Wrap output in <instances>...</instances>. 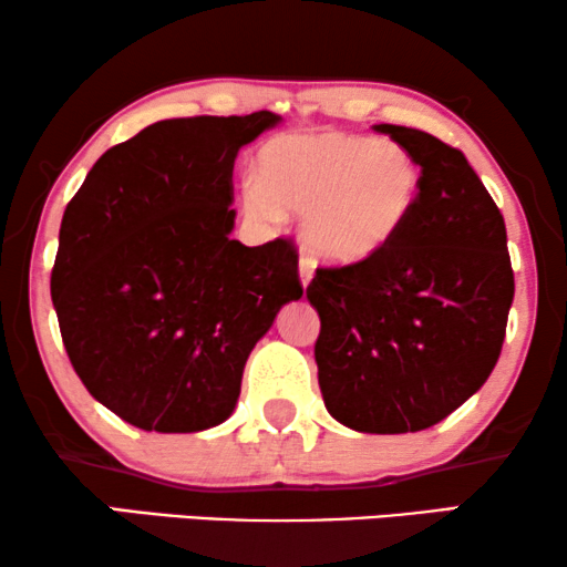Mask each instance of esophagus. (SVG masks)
<instances>
[{"label":"esophagus","mask_w":567,"mask_h":567,"mask_svg":"<svg viewBox=\"0 0 567 567\" xmlns=\"http://www.w3.org/2000/svg\"><path fill=\"white\" fill-rule=\"evenodd\" d=\"M312 276H315V266H312V260L309 258H301L299 260V281H301V286H309V281H312Z\"/></svg>","instance_id":"34e87169"}]
</instances>
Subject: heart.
<instances>
[{
    "label": "heart",
    "instance_id": "obj_1",
    "mask_svg": "<svg viewBox=\"0 0 567 567\" xmlns=\"http://www.w3.org/2000/svg\"><path fill=\"white\" fill-rule=\"evenodd\" d=\"M421 185V165L402 144L320 131L262 146L245 206L266 221L301 214V237L317 258L355 266L402 235Z\"/></svg>",
    "mask_w": 567,
    "mask_h": 567
}]
</instances>
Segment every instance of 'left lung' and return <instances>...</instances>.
Wrapping results in <instances>:
<instances>
[{"label":"left lung","mask_w":567,"mask_h":567,"mask_svg":"<svg viewBox=\"0 0 567 567\" xmlns=\"http://www.w3.org/2000/svg\"><path fill=\"white\" fill-rule=\"evenodd\" d=\"M405 146L423 185L382 255L317 268V379L328 413L361 433L431 429L498 363L514 301L506 224L467 157L417 128L379 123Z\"/></svg>","instance_id":"1"}]
</instances>
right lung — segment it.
Masks as SVG:
<instances>
[{"instance_id": "1", "label": "right lung", "mask_w": 567, "mask_h": 567, "mask_svg": "<svg viewBox=\"0 0 567 567\" xmlns=\"http://www.w3.org/2000/svg\"><path fill=\"white\" fill-rule=\"evenodd\" d=\"M278 121H157L107 150L69 200L51 270L61 338L92 398L136 429L227 421L247 355L305 293L289 239L229 237L237 152Z\"/></svg>"}]
</instances>
